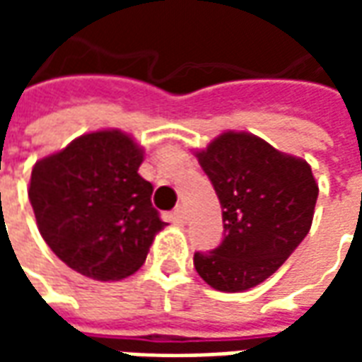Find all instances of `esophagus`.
Returning <instances> with one entry per match:
<instances>
[{"label":"esophagus","mask_w":362,"mask_h":362,"mask_svg":"<svg viewBox=\"0 0 362 362\" xmlns=\"http://www.w3.org/2000/svg\"><path fill=\"white\" fill-rule=\"evenodd\" d=\"M173 219L174 223H186V211H184V207H176L174 209Z\"/></svg>","instance_id":"obj_1"}]
</instances>
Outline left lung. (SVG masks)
Instances as JSON below:
<instances>
[{"mask_svg": "<svg viewBox=\"0 0 362 362\" xmlns=\"http://www.w3.org/2000/svg\"><path fill=\"white\" fill-rule=\"evenodd\" d=\"M197 160L219 197L225 238L215 250L194 254L196 272L217 291H248L308 235L318 184L306 160L244 132L221 134Z\"/></svg>", "mask_w": 362, "mask_h": 362, "instance_id": "obj_1", "label": "left lung"}]
</instances>
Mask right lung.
<instances>
[{"mask_svg": "<svg viewBox=\"0 0 362 362\" xmlns=\"http://www.w3.org/2000/svg\"><path fill=\"white\" fill-rule=\"evenodd\" d=\"M143 149L119 129L77 137L38 160L28 199L40 235L66 266L96 281L135 273L166 223L137 170Z\"/></svg>", "mask_w": 362, "mask_h": 362, "instance_id": "add662e5", "label": "right lung"}]
</instances>
